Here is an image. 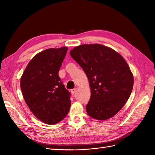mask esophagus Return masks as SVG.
Returning <instances> with one entry per match:
<instances>
[{
    "mask_svg": "<svg viewBox=\"0 0 155 155\" xmlns=\"http://www.w3.org/2000/svg\"><path fill=\"white\" fill-rule=\"evenodd\" d=\"M77 88H73V89H72L71 91V93L72 94H74V93H76V92H77Z\"/></svg>",
    "mask_w": 155,
    "mask_h": 155,
    "instance_id": "obj_1",
    "label": "esophagus"
}]
</instances>
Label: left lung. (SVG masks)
I'll list each match as a JSON object with an SVG mask.
<instances>
[{
	"label": "left lung",
	"instance_id": "obj_1",
	"mask_svg": "<svg viewBox=\"0 0 155 155\" xmlns=\"http://www.w3.org/2000/svg\"><path fill=\"white\" fill-rule=\"evenodd\" d=\"M70 54L89 82L88 116L100 120L114 117L127 103L133 87V74L126 61L113 49L100 44L79 45Z\"/></svg>",
	"mask_w": 155,
	"mask_h": 155
}]
</instances>
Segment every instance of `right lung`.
<instances>
[{
    "label": "right lung",
    "instance_id": "right-lung-1",
    "mask_svg": "<svg viewBox=\"0 0 155 155\" xmlns=\"http://www.w3.org/2000/svg\"><path fill=\"white\" fill-rule=\"evenodd\" d=\"M67 50L64 47L39 52L28 62L21 78L27 106L38 119L48 124L63 120L71 107V94L58 75Z\"/></svg>",
    "mask_w": 155,
    "mask_h": 155
}]
</instances>
